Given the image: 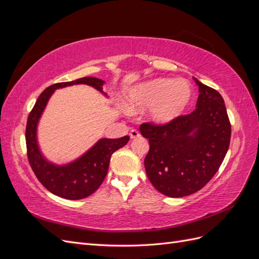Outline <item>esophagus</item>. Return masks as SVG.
I'll return each instance as SVG.
<instances>
[{"instance_id":"esophagus-1","label":"esophagus","mask_w":259,"mask_h":259,"mask_svg":"<svg viewBox=\"0 0 259 259\" xmlns=\"http://www.w3.org/2000/svg\"><path fill=\"white\" fill-rule=\"evenodd\" d=\"M130 137H131L132 139L138 138V137H140V133H139L138 131H136V130H132L131 133H130Z\"/></svg>"}]
</instances>
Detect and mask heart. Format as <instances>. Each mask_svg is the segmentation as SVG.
<instances>
[{
    "label": "heart",
    "mask_w": 259,
    "mask_h": 259,
    "mask_svg": "<svg viewBox=\"0 0 259 259\" xmlns=\"http://www.w3.org/2000/svg\"><path fill=\"white\" fill-rule=\"evenodd\" d=\"M193 97V88L187 80L156 77L130 89L124 105L133 114L150 109L148 114L150 123L165 126L185 114Z\"/></svg>",
    "instance_id": "heart-1"
}]
</instances>
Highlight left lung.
<instances>
[{"mask_svg":"<svg viewBox=\"0 0 259 259\" xmlns=\"http://www.w3.org/2000/svg\"><path fill=\"white\" fill-rule=\"evenodd\" d=\"M200 95L197 109L165 126L143 124L142 135L150 149L145 158L153 187L169 198L202 189L228 151L231 125L221 94L195 79Z\"/></svg>","mask_w":259,"mask_h":259,"instance_id":"obj_1","label":"left lung"}]
</instances>
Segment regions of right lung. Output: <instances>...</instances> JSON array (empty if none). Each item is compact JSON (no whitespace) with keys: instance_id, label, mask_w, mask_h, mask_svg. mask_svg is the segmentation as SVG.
Segmentation results:
<instances>
[{"instance_id":"right-lung-1","label":"right lung","mask_w":259,"mask_h":259,"mask_svg":"<svg viewBox=\"0 0 259 259\" xmlns=\"http://www.w3.org/2000/svg\"><path fill=\"white\" fill-rule=\"evenodd\" d=\"M79 84L92 86L108 98L103 91L106 82L94 76L51 85L38 96L29 114L26 128L28 159L36 178L53 194L68 200H81L95 192L107 175L112 153L130 140V136L100 138L79 158L65 164L54 163L46 158L37 138V126L46 106L56 90Z\"/></svg>"}]
</instances>
